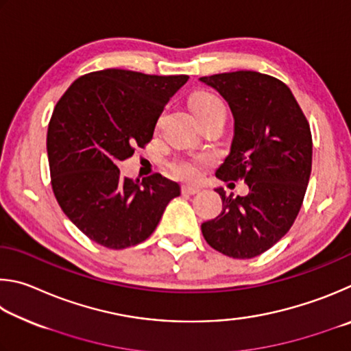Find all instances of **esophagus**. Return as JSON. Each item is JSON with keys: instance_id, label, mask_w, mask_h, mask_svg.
Segmentation results:
<instances>
[{"instance_id": "esophagus-1", "label": "esophagus", "mask_w": 351, "mask_h": 351, "mask_svg": "<svg viewBox=\"0 0 351 351\" xmlns=\"http://www.w3.org/2000/svg\"><path fill=\"white\" fill-rule=\"evenodd\" d=\"M197 193H200V188H197V186H191V185H183L182 186V194L193 195V194H197Z\"/></svg>"}]
</instances>
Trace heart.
I'll return each mask as SVG.
<instances>
[{
	"mask_svg": "<svg viewBox=\"0 0 351 351\" xmlns=\"http://www.w3.org/2000/svg\"><path fill=\"white\" fill-rule=\"evenodd\" d=\"M193 109L195 115L204 117L210 114H225V106L222 100L211 92H197L193 97ZM206 162L205 157L195 158H177L169 163V169L172 174L179 179L195 180L200 176L202 165Z\"/></svg>",
	"mask_w": 351,
	"mask_h": 351,
	"instance_id": "1",
	"label": "heart"
}]
</instances>
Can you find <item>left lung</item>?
<instances>
[{
	"instance_id": "8db88e82",
	"label": "left lung",
	"mask_w": 351,
	"mask_h": 351,
	"mask_svg": "<svg viewBox=\"0 0 351 351\" xmlns=\"http://www.w3.org/2000/svg\"><path fill=\"white\" fill-rule=\"evenodd\" d=\"M230 104L234 117L231 152L216 176L243 180L248 195L222 188V213L202 223L210 247L251 259L273 247L296 220L311 174L310 125L288 86L267 73L237 71L202 77Z\"/></svg>"
}]
</instances>
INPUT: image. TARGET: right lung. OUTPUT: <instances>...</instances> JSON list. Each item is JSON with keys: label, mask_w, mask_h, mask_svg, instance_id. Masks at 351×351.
Listing matches in <instances>:
<instances>
[{"label": "right lung", "mask_w": 351, "mask_h": 351, "mask_svg": "<svg viewBox=\"0 0 351 351\" xmlns=\"http://www.w3.org/2000/svg\"><path fill=\"white\" fill-rule=\"evenodd\" d=\"M188 75L104 69L77 78L47 128L52 189L61 210L92 242L134 247L157 228L180 186L160 174L120 176L117 163L152 140L160 114Z\"/></svg>", "instance_id": "right-lung-1"}]
</instances>
